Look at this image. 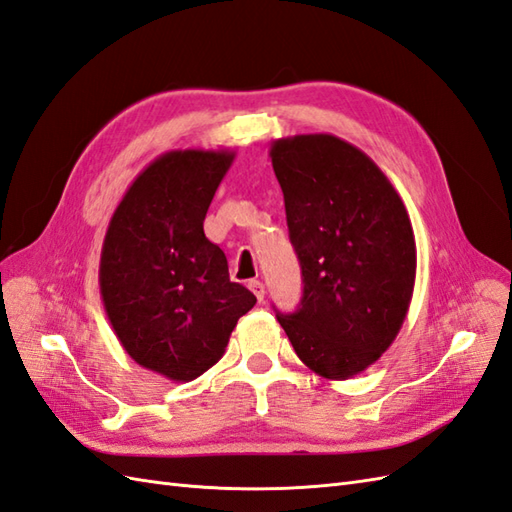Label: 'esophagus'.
Segmentation results:
<instances>
[{
	"mask_svg": "<svg viewBox=\"0 0 512 512\" xmlns=\"http://www.w3.org/2000/svg\"><path fill=\"white\" fill-rule=\"evenodd\" d=\"M248 287H251V292L257 296V300L261 303L264 300V294H266V287L261 281H248Z\"/></svg>",
	"mask_w": 512,
	"mask_h": 512,
	"instance_id": "obj_1",
	"label": "esophagus"
}]
</instances>
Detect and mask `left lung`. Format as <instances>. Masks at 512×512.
Here are the masks:
<instances>
[{
	"instance_id": "8db88e82",
	"label": "left lung",
	"mask_w": 512,
	"mask_h": 512,
	"mask_svg": "<svg viewBox=\"0 0 512 512\" xmlns=\"http://www.w3.org/2000/svg\"><path fill=\"white\" fill-rule=\"evenodd\" d=\"M270 157L305 283L298 309L277 320L311 372L346 381L402 329L417 268L411 218L383 170L342 138H279Z\"/></svg>"
}]
</instances>
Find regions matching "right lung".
<instances>
[{"mask_svg":"<svg viewBox=\"0 0 512 512\" xmlns=\"http://www.w3.org/2000/svg\"><path fill=\"white\" fill-rule=\"evenodd\" d=\"M233 151H168L142 170L114 209L99 290L127 355L188 383L225 355L235 324L257 303L229 279L203 220Z\"/></svg>","mask_w":512,"mask_h":512,"instance_id":"right-lung-1","label":"right lung"}]
</instances>
